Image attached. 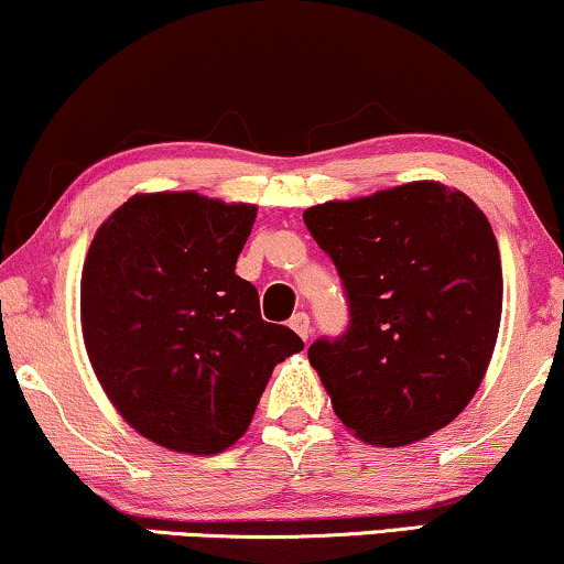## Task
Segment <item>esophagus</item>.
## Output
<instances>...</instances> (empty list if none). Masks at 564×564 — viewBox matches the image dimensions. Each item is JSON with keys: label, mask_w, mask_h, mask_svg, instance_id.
<instances>
[{"label": "esophagus", "mask_w": 564, "mask_h": 564, "mask_svg": "<svg viewBox=\"0 0 564 564\" xmlns=\"http://www.w3.org/2000/svg\"><path fill=\"white\" fill-rule=\"evenodd\" d=\"M289 326H291V328H294V332H296V334H300L304 341H307V339H310V332H313V328H310V318H307V313H296V315H294V318H291V321H289Z\"/></svg>", "instance_id": "obj_1"}]
</instances>
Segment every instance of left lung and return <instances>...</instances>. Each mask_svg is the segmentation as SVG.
Segmentation results:
<instances>
[{
	"mask_svg": "<svg viewBox=\"0 0 564 564\" xmlns=\"http://www.w3.org/2000/svg\"><path fill=\"white\" fill-rule=\"evenodd\" d=\"M304 225L345 283L349 328L307 349L339 422L398 448L451 424L482 384L501 326V254L467 193L435 180L326 200Z\"/></svg>",
	"mask_w": 564,
	"mask_h": 564,
	"instance_id": "obj_1",
	"label": "left lung"
}]
</instances>
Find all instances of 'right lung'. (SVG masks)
<instances>
[{"label":"right lung","instance_id":"1","mask_svg":"<svg viewBox=\"0 0 564 564\" xmlns=\"http://www.w3.org/2000/svg\"><path fill=\"white\" fill-rule=\"evenodd\" d=\"M254 204L138 193L95 232L82 336L119 416L174 453L215 456L249 430L273 368L300 352L236 275Z\"/></svg>","mask_w":564,"mask_h":564}]
</instances>
